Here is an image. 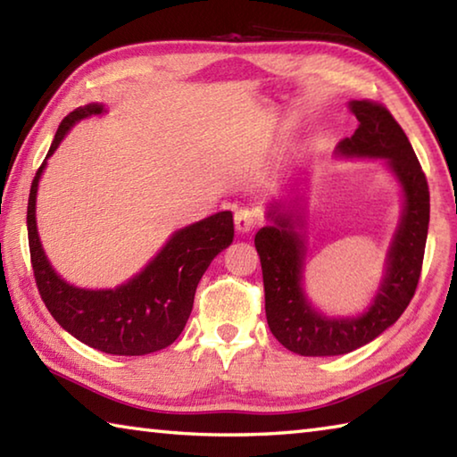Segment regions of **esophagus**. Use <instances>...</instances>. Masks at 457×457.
I'll return each instance as SVG.
<instances>
[{
    "label": "esophagus",
    "instance_id": "obj_1",
    "mask_svg": "<svg viewBox=\"0 0 457 457\" xmlns=\"http://www.w3.org/2000/svg\"><path fill=\"white\" fill-rule=\"evenodd\" d=\"M256 228V213L252 210H237L236 212V229L239 234H250Z\"/></svg>",
    "mask_w": 457,
    "mask_h": 457
}]
</instances>
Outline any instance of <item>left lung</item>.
I'll list each match as a JSON object with an SVG mask.
<instances>
[{"label": "left lung", "mask_w": 457, "mask_h": 457, "mask_svg": "<svg viewBox=\"0 0 457 457\" xmlns=\"http://www.w3.org/2000/svg\"><path fill=\"white\" fill-rule=\"evenodd\" d=\"M349 106L359 129L338 143L337 153L383 159L403 189V215L373 304L353 319H328L314 311L303 290L306 245L304 234L298 231L304 228L303 210H296L298 197L292 199L296 207L288 212L272 204L268 212L272 226L262 228L253 239L264 276L266 319L278 343L303 357H335L370 343L405 312L421 276L429 226V187L423 169L403 129L383 104L353 100Z\"/></svg>", "instance_id": "1"}]
</instances>
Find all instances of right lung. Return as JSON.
<instances>
[{
	"label": "right lung",
	"instance_id": "1",
	"mask_svg": "<svg viewBox=\"0 0 457 457\" xmlns=\"http://www.w3.org/2000/svg\"><path fill=\"white\" fill-rule=\"evenodd\" d=\"M92 103L60 122L46 159L58 149L76 122L103 114ZM37 169L28 199V242L36 286L46 308L80 343L108 354L138 357L175 343L191 314L197 284L207 266L234 242V215L220 212L175 231L143 272L114 290H87L56 274L42 250L36 226V193L46 167Z\"/></svg>",
	"mask_w": 457,
	"mask_h": 457
}]
</instances>
